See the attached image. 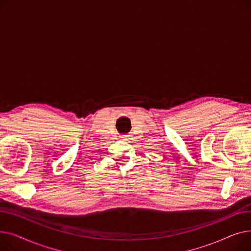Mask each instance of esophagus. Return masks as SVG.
I'll return each instance as SVG.
<instances>
[{
  "mask_svg": "<svg viewBox=\"0 0 251 251\" xmlns=\"http://www.w3.org/2000/svg\"><path fill=\"white\" fill-rule=\"evenodd\" d=\"M131 136H132V135L127 134V135H122V136H121V138H122L123 140L127 141V142H130V140H131Z\"/></svg>",
  "mask_w": 251,
  "mask_h": 251,
  "instance_id": "34e87169",
  "label": "esophagus"
}]
</instances>
